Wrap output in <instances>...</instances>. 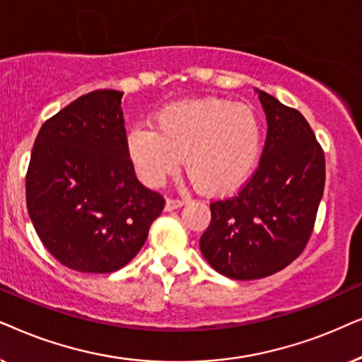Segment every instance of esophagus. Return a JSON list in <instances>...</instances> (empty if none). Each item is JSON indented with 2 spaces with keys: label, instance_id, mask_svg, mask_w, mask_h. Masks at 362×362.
<instances>
[{
  "label": "esophagus",
  "instance_id": "34e87169",
  "mask_svg": "<svg viewBox=\"0 0 362 362\" xmlns=\"http://www.w3.org/2000/svg\"><path fill=\"white\" fill-rule=\"evenodd\" d=\"M187 202H189V199H168L165 202V210H175V209H180L182 205H185Z\"/></svg>",
  "mask_w": 362,
  "mask_h": 362
}]
</instances>
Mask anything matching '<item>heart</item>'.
Returning <instances> with one entry per match:
<instances>
[{"mask_svg": "<svg viewBox=\"0 0 362 362\" xmlns=\"http://www.w3.org/2000/svg\"><path fill=\"white\" fill-rule=\"evenodd\" d=\"M259 144L258 119L248 107L200 99L163 107L153 120V131L134 127L127 152L147 185H162L185 157L187 173L200 190L228 194L252 175Z\"/></svg>", "mask_w": 362, "mask_h": 362, "instance_id": "obj_1", "label": "heart"}]
</instances>
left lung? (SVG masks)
<instances>
[{
    "mask_svg": "<svg viewBox=\"0 0 362 362\" xmlns=\"http://www.w3.org/2000/svg\"><path fill=\"white\" fill-rule=\"evenodd\" d=\"M268 132L257 170L235 195L210 202L200 250L231 279L286 268L310 242L326 180L325 151L300 110L259 90Z\"/></svg>",
    "mask_w": 362,
    "mask_h": 362,
    "instance_id": "obj_1",
    "label": "left lung"
}]
</instances>
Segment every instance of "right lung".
Wrapping results in <instances>:
<instances>
[{
    "mask_svg": "<svg viewBox=\"0 0 362 362\" xmlns=\"http://www.w3.org/2000/svg\"><path fill=\"white\" fill-rule=\"evenodd\" d=\"M120 90L98 89L42 124L26 172L37 237L64 267L112 273L146 243L165 199L137 180Z\"/></svg>",
    "mask_w": 362,
    "mask_h": 362,
    "instance_id": "add662e5",
    "label": "right lung"
}]
</instances>
